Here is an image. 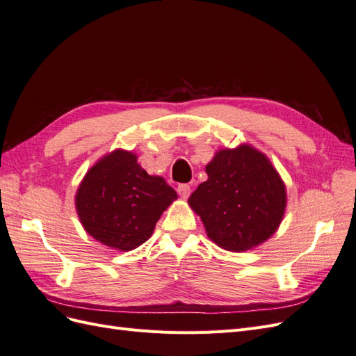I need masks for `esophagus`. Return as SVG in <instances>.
Here are the masks:
<instances>
[{"mask_svg":"<svg viewBox=\"0 0 356 356\" xmlns=\"http://www.w3.org/2000/svg\"><path fill=\"white\" fill-rule=\"evenodd\" d=\"M177 191L182 199H187L190 196V186L188 184H181V186H178Z\"/></svg>","mask_w":356,"mask_h":356,"instance_id":"obj_1","label":"esophagus"}]
</instances>
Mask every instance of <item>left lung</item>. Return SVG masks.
<instances>
[{"mask_svg":"<svg viewBox=\"0 0 356 356\" xmlns=\"http://www.w3.org/2000/svg\"><path fill=\"white\" fill-rule=\"evenodd\" d=\"M207 174L188 203L209 238L227 251L251 250L270 238L282 221L286 193L266 156L248 145L221 149Z\"/></svg>","mask_w":356,"mask_h":356,"instance_id":"left-lung-1","label":"left lung"}]
</instances>
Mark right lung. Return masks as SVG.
<instances>
[{
	"label": "right lung",
	"mask_w": 356,
	"mask_h": 356,
	"mask_svg": "<svg viewBox=\"0 0 356 356\" xmlns=\"http://www.w3.org/2000/svg\"><path fill=\"white\" fill-rule=\"evenodd\" d=\"M175 199V190L163 178L148 175L135 154L117 149L86 174L75 207L96 241L131 251L153 234L161 212Z\"/></svg>",
	"instance_id": "right-lung-1"
}]
</instances>
